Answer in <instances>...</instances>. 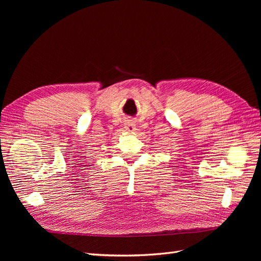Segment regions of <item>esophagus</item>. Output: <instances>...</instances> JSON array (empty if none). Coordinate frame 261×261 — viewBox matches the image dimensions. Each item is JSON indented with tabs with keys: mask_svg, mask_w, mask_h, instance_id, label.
<instances>
[{
	"mask_svg": "<svg viewBox=\"0 0 261 261\" xmlns=\"http://www.w3.org/2000/svg\"><path fill=\"white\" fill-rule=\"evenodd\" d=\"M125 129L127 130L129 134H133L134 132L136 130V125H135V123L132 122V121H127V122L125 123Z\"/></svg>",
	"mask_w": 261,
	"mask_h": 261,
	"instance_id": "obj_1",
	"label": "esophagus"
}]
</instances>
